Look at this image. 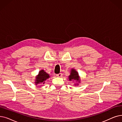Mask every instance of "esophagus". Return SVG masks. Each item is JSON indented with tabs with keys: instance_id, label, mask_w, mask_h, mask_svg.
I'll return each mask as SVG.
<instances>
[{
	"instance_id": "34e87169",
	"label": "esophagus",
	"mask_w": 122,
	"mask_h": 122,
	"mask_svg": "<svg viewBox=\"0 0 122 122\" xmlns=\"http://www.w3.org/2000/svg\"><path fill=\"white\" fill-rule=\"evenodd\" d=\"M62 73H59V74H57V75H56V76H57V77H61V76H62Z\"/></svg>"
}]
</instances>
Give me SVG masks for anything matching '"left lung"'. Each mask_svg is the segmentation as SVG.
Segmentation results:
<instances>
[{
	"label": "left lung",
	"mask_w": 122,
	"mask_h": 122,
	"mask_svg": "<svg viewBox=\"0 0 122 122\" xmlns=\"http://www.w3.org/2000/svg\"><path fill=\"white\" fill-rule=\"evenodd\" d=\"M69 79L70 81L72 80H75L77 82H78L79 83L80 82V77L79 76L78 73L74 69H72L71 71L70 75L69 76ZM75 85H78L77 83L75 84Z\"/></svg>",
	"instance_id": "8db88e82"
}]
</instances>
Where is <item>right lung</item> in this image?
Returning a JSON list of instances; mask_svg holds the SVG:
<instances>
[{"mask_svg": "<svg viewBox=\"0 0 122 122\" xmlns=\"http://www.w3.org/2000/svg\"><path fill=\"white\" fill-rule=\"evenodd\" d=\"M50 76L48 74L44 71V70H41L39 71L38 75L36 77L35 83L36 85L39 83H43L44 84L45 83L44 82Z\"/></svg>", "mask_w": 122, "mask_h": 122, "instance_id": "add662e5", "label": "right lung"}]
</instances>
